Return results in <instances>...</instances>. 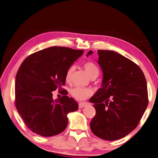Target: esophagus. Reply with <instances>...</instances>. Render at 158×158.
<instances>
[{
    "label": "esophagus",
    "instance_id": "34e87169",
    "mask_svg": "<svg viewBox=\"0 0 158 158\" xmlns=\"http://www.w3.org/2000/svg\"><path fill=\"white\" fill-rule=\"evenodd\" d=\"M86 105H87V104L86 103V102H80V103L78 104V108H82L85 107Z\"/></svg>",
    "mask_w": 158,
    "mask_h": 158
}]
</instances>
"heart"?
<instances>
[{"instance_id":"b5f03b06","label":"heart","mask_w":158,"mask_h":158,"mask_svg":"<svg viewBox=\"0 0 158 158\" xmlns=\"http://www.w3.org/2000/svg\"><path fill=\"white\" fill-rule=\"evenodd\" d=\"M84 69L86 70V73L90 78H96L99 74L98 68L96 65L95 63L93 62L88 61L84 64ZM74 70V67L72 66H70L69 70H67L66 74V80L69 82L72 77V74L73 73ZM71 95L74 99L77 100H84L92 94V91L90 89L86 88L81 87H75L72 88L70 91Z\"/></svg>"}]
</instances>
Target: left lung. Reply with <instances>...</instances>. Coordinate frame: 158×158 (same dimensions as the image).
<instances>
[{
    "instance_id": "obj_1",
    "label": "left lung",
    "mask_w": 158,
    "mask_h": 158,
    "mask_svg": "<svg viewBox=\"0 0 158 158\" xmlns=\"http://www.w3.org/2000/svg\"><path fill=\"white\" fill-rule=\"evenodd\" d=\"M92 54L89 50L86 56ZM98 54L103 81L89 99L96 110L89 126L98 138L113 141L138 126L148 105L147 82L141 69L130 59L112 50H98Z\"/></svg>"
}]
</instances>
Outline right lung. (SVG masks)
<instances>
[{
    "instance_id": "right-lung-1",
    "label": "right lung",
    "mask_w": 158,
    "mask_h": 158,
    "mask_svg": "<svg viewBox=\"0 0 158 158\" xmlns=\"http://www.w3.org/2000/svg\"><path fill=\"white\" fill-rule=\"evenodd\" d=\"M83 50L52 46L28 56L16 76L15 106L25 124L34 133L50 137L61 133L68 125L67 114L78 108L77 102L66 95L67 70ZM58 88L65 96L52 99Z\"/></svg>"
}]
</instances>
